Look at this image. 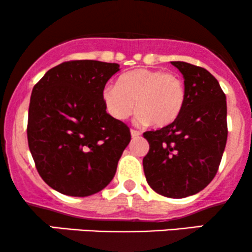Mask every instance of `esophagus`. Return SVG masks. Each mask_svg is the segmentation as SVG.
Instances as JSON below:
<instances>
[{
	"label": "esophagus",
	"mask_w": 252,
	"mask_h": 252,
	"mask_svg": "<svg viewBox=\"0 0 252 252\" xmlns=\"http://www.w3.org/2000/svg\"><path fill=\"white\" fill-rule=\"evenodd\" d=\"M130 134H131L132 137H138V136L141 135V132L138 131V130H135V129H131L130 130Z\"/></svg>",
	"instance_id": "esophagus-1"
}]
</instances>
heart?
Wrapping results in <instances>:
<instances>
[{"instance_id": "b5f03b06", "label": "heart", "mask_w": 252, "mask_h": 252, "mask_svg": "<svg viewBox=\"0 0 252 252\" xmlns=\"http://www.w3.org/2000/svg\"><path fill=\"white\" fill-rule=\"evenodd\" d=\"M102 98L106 111L115 120H126L136 105V122L163 126L172 123L181 112L186 88L176 73L137 68L122 74L117 85L105 86Z\"/></svg>"}]
</instances>
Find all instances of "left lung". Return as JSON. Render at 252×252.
I'll return each instance as SVG.
<instances>
[{"label": "left lung", "mask_w": 252, "mask_h": 252, "mask_svg": "<svg viewBox=\"0 0 252 252\" xmlns=\"http://www.w3.org/2000/svg\"><path fill=\"white\" fill-rule=\"evenodd\" d=\"M184 76L186 99L168 126L146 131L148 154L143 169L158 194L180 199L204 189L213 180L227 140L226 97L209 71L172 62Z\"/></svg>", "instance_id": "1"}]
</instances>
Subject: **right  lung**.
<instances>
[{
	"mask_svg": "<svg viewBox=\"0 0 252 252\" xmlns=\"http://www.w3.org/2000/svg\"><path fill=\"white\" fill-rule=\"evenodd\" d=\"M115 63L71 60L46 72L34 85L27 138L42 180L63 194L89 196L115 176L130 142V129L106 112L105 84Z\"/></svg>",
	"mask_w": 252,
	"mask_h": 252,
	"instance_id": "1",
	"label": "right lung"
}]
</instances>
